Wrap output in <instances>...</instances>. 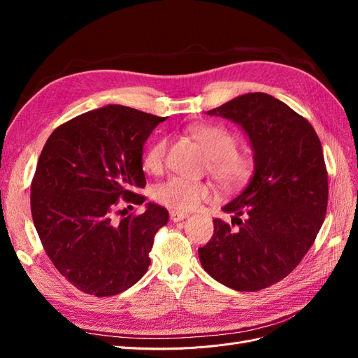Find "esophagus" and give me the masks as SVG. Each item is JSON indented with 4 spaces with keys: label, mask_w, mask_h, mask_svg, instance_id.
<instances>
[{
    "label": "esophagus",
    "mask_w": 358,
    "mask_h": 358,
    "mask_svg": "<svg viewBox=\"0 0 358 358\" xmlns=\"http://www.w3.org/2000/svg\"><path fill=\"white\" fill-rule=\"evenodd\" d=\"M188 216H189L188 213H183V212H176V210H171V212H170V220H171L173 222H179V221L187 220Z\"/></svg>",
    "instance_id": "obj_1"
}]
</instances>
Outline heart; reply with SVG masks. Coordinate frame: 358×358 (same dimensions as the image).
<instances>
[{"instance_id":"b5f03b06","label":"heart","mask_w":358,"mask_h":358,"mask_svg":"<svg viewBox=\"0 0 358 358\" xmlns=\"http://www.w3.org/2000/svg\"><path fill=\"white\" fill-rule=\"evenodd\" d=\"M209 155V170L222 185L236 187L243 183L252 173L254 162L237 149V138L222 127L203 125L191 129ZM167 137H157L150 142L143 154V166L148 171L157 173L164 166L167 155ZM213 197V189L206 182L191 180L182 176H171L157 183L154 199L176 212H189L203 201Z\"/></svg>"}]
</instances>
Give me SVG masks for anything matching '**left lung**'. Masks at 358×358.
Returning <instances> with one entry per match:
<instances>
[{
    "mask_svg": "<svg viewBox=\"0 0 358 358\" xmlns=\"http://www.w3.org/2000/svg\"><path fill=\"white\" fill-rule=\"evenodd\" d=\"M209 115L239 124L251 140L255 170L225 204L231 224L215 218L199 248L203 268L236 291H259L294 270L326 218L329 175L322 146L308 119L264 92H251Z\"/></svg>",
    "mask_w": 358,
    "mask_h": 358,
    "instance_id": "8db88e82",
    "label": "left lung"
}]
</instances>
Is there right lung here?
Wrapping results in <instances>:
<instances>
[{"label": "right lung", "mask_w": 358, "mask_h": 358, "mask_svg": "<svg viewBox=\"0 0 358 358\" xmlns=\"http://www.w3.org/2000/svg\"><path fill=\"white\" fill-rule=\"evenodd\" d=\"M166 117L110 104L55 128L31 182V213L43 248L71 285L96 297L133 287L150 264L157 231L169 221L148 203L143 145Z\"/></svg>", "instance_id": "obj_1"}]
</instances>
